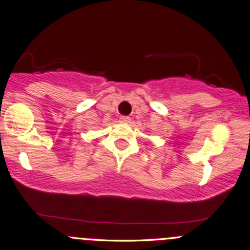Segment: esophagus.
Wrapping results in <instances>:
<instances>
[{
    "instance_id": "34e87169",
    "label": "esophagus",
    "mask_w": 250,
    "mask_h": 250,
    "mask_svg": "<svg viewBox=\"0 0 250 250\" xmlns=\"http://www.w3.org/2000/svg\"><path fill=\"white\" fill-rule=\"evenodd\" d=\"M120 122H122V123L130 122V117H129V116H121V117H120Z\"/></svg>"
}]
</instances>
